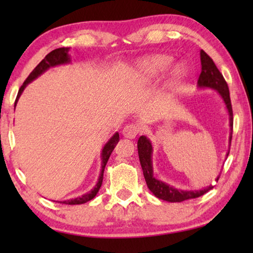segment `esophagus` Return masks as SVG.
<instances>
[{
	"instance_id": "esophagus-1",
	"label": "esophagus",
	"mask_w": 253,
	"mask_h": 253,
	"mask_svg": "<svg viewBox=\"0 0 253 253\" xmlns=\"http://www.w3.org/2000/svg\"><path fill=\"white\" fill-rule=\"evenodd\" d=\"M138 132H139V126L133 123L127 124V126H124V129L122 131L123 136L126 138H129V139H133V138H136Z\"/></svg>"
}]
</instances>
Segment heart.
<instances>
[{
  "mask_svg": "<svg viewBox=\"0 0 253 253\" xmlns=\"http://www.w3.org/2000/svg\"><path fill=\"white\" fill-rule=\"evenodd\" d=\"M172 57L165 54H155L146 56L138 62L131 70L129 83L131 86H141L151 83L164 74L172 64ZM186 76L184 67L178 65L172 70L170 75V84H177Z\"/></svg>",
  "mask_w": 253,
  "mask_h": 253,
  "instance_id": "b5f03b06",
  "label": "heart"
}]
</instances>
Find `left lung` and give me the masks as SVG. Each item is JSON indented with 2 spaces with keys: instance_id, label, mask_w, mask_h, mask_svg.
<instances>
[{
  "instance_id": "left-lung-1",
  "label": "left lung",
  "mask_w": 253,
  "mask_h": 253,
  "mask_svg": "<svg viewBox=\"0 0 253 253\" xmlns=\"http://www.w3.org/2000/svg\"><path fill=\"white\" fill-rule=\"evenodd\" d=\"M200 62H202V72H200L198 79V87L199 88H212L219 93V95L222 98L224 105H226L228 115H229V145L231 143V134H233V108H231L229 88L223 76L216 68L212 58L207 55L204 50H200ZM138 155H139V161L143 169L145 181L150 189V191L159 199L166 200L170 203H181L184 200L197 198V197L203 196L204 193L213 189V185H209L207 188L202 190H181L175 188L170 184L160 181L154 177L153 174V164H152V153H153V146L147 137L140 136L137 143ZM229 154V151H228ZM220 176H217L215 181L219 179Z\"/></svg>"
}]
</instances>
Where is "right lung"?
Wrapping results in <instances>:
<instances>
[{
    "label": "right lung",
    "mask_w": 253,
    "mask_h": 253,
    "mask_svg": "<svg viewBox=\"0 0 253 253\" xmlns=\"http://www.w3.org/2000/svg\"><path fill=\"white\" fill-rule=\"evenodd\" d=\"M69 50H70V48H68V47L57 48V49H54L53 51H50L49 54L46 55V57H44L43 60L41 61L40 63L38 64L36 68H34V70L31 72L29 77L26 78V81L23 83L22 86H20V88H19V91H18V94H17V98H16V101H15V108H16L17 102H18L19 96L22 95L23 91H24V89H25L26 86L29 85L31 82H33L34 79H37L38 77H39V76L42 75L43 72L47 71L49 68L57 67V65H62V64L70 63L71 57H70V55H69ZM119 140H120L119 132H115V133L113 134V137L110 138L108 141H107L105 146H103L102 152H101V160H102V162H101V171H100L98 182H96V184H95L94 188H93L89 192L85 193V195H83L82 197H77V198H75V199L63 200V202H60L61 204H67V205H79V204L87 203L91 199L94 198V197L96 196V193L99 192L100 186H101V184H102L103 171H105V167H106V165H107V161H108L110 154H112V152L114 151V148H115L116 144L119 143Z\"/></svg>",
    "instance_id": "right-lung-1"
}]
</instances>
